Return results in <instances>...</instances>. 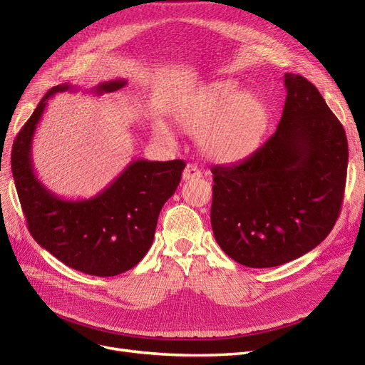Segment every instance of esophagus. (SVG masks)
Listing matches in <instances>:
<instances>
[{
    "instance_id": "34e87169",
    "label": "esophagus",
    "mask_w": 365,
    "mask_h": 365,
    "mask_svg": "<svg viewBox=\"0 0 365 365\" xmlns=\"http://www.w3.org/2000/svg\"><path fill=\"white\" fill-rule=\"evenodd\" d=\"M195 178H201V170L197 169V165H195V164H187L184 172H182V180L189 181V180H195Z\"/></svg>"
}]
</instances>
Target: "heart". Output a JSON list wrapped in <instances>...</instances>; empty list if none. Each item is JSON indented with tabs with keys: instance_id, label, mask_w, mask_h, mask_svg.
Listing matches in <instances>:
<instances>
[{
	"instance_id": "b5f03b06",
	"label": "heart",
	"mask_w": 365,
	"mask_h": 365,
	"mask_svg": "<svg viewBox=\"0 0 365 365\" xmlns=\"http://www.w3.org/2000/svg\"><path fill=\"white\" fill-rule=\"evenodd\" d=\"M178 125L197 135L204 155L216 163H236L257 149L268 129L269 108L254 91H240L236 81L208 83L185 98L175 114ZM155 134L172 140L169 128L155 125Z\"/></svg>"
}]
</instances>
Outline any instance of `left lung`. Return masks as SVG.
<instances>
[{"instance_id": "1", "label": "left lung", "mask_w": 365, "mask_h": 365, "mask_svg": "<svg viewBox=\"0 0 365 365\" xmlns=\"http://www.w3.org/2000/svg\"><path fill=\"white\" fill-rule=\"evenodd\" d=\"M277 130L233 165H215L217 245L250 268H272L314 250L332 231L344 196L346 130L317 88L284 74Z\"/></svg>"}]
</instances>
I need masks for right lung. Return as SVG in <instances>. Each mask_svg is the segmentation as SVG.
Masks as SVG:
<instances>
[{
	"label": "right lung",
	"mask_w": 365,
	"mask_h": 365,
	"mask_svg": "<svg viewBox=\"0 0 365 365\" xmlns=\"http://www.w3.org/2000/svg\"><path fill=\"white\" fill-rule=\"evenodd\" d=\"M128 82L108 81L93 93H114ZM70 83L51 88L19 130L12 149V173L30 235L67 267L97 277H113L134 268L149 251L158 216L180 185L182 160H134L90 200H63L35 173L31 145L48 98L74 91Z\"/></svg>",
	"instance_id": "1"
}]
</instances>
